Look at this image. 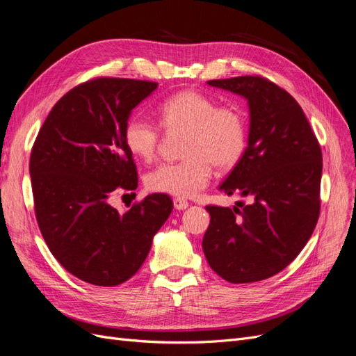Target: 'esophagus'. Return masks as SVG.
Instances as JSON below:
<instances>
[{
	"mask_svg": "<svg viewBox=\"0 0 356 356\" xmlns=\"http://www.w3.org/2000/svg\"><path fill=\"white\" fill-rule=\"evenodd\" d=\"M174 207H175L177 211H184V209L188 208V202L184 200V199L177 197V199H174Z\"/></svg>",
	"mask_w": 356,
	"mask_h": 356,
	"instance_id": "esophagus-1",
	"label": "esophagus"
}]
</instances>
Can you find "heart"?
Returning <instances> with one entry per match:
<instances>
[{
    "label": "heart",
    "mask_w": 356,
    "mask_h": 356,
    "mask_svg": "<svg viewBox=\"0 0 356 356\" xmlns=\"http://www.w3.org/2000/svg\"><path fill=\"white\" fill-rule=\"evenodd\" d=\"M160 124L168 132H184L178 163H163L145 177L148 190L177 197H193L209 184L212 165L232 169L246 145L242 113L232 105L217 106L197 90L170 95L157 108ZM159 127L143 115H134L124 126V144L135 159L153 160L159 147Z\"/></svg>",
    "instance_id": "b5f03b06"
}]
</instances>
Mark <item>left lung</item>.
I'll use <instances>...</instances> for the list:
<instances>
[{
  "label": "left lung",
  "mask_w": 356,
  "mask_h": 356,
  "mask_svg": "<svg viewBox=\"0 0 356 356\" xmlns=\"http://www.w3.org/2000/svg\"><path fill=\"white\" fill-rule=\"evenodd\" d=\"M248 104V147L220 186L232 196H252L239 208L207 207L202 248L212 270L232 284L263 281L301 252L319 217L322 153L301 106L261 77L211 80Z\"/></svg>",
  "instance_id": "8db88e82"
}]
</instances>
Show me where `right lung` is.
<instances>
[{
    "instance_id": "obj_1",
    "label": "right lung",
    "mask_w": 356,
    "mask_h": 356,
    "mask_svg": "<svg viewBox=\"0 0 356 356\" xmlns=\"http://www.w3.org/2000/svg\"><path fill=\"white\" fill-rule=\"evenodd\" d=\"M157 83L98 79L58 101L29 160L35 215L50 252L81 281L115 286L131 279L174 209L168 195L147 196L126 212L110 204L118 188L136 190L124 126Z\"/></svg>"
}]
</instances>
